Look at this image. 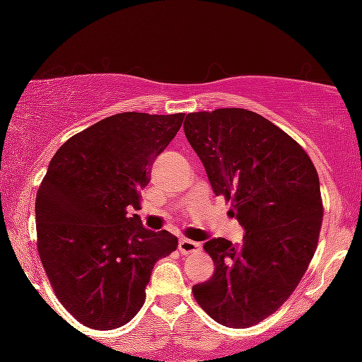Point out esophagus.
<instances>
[{
  "label": "esophagus",
  "instance_id": "1",
  "mask_svg": "<svg viewBox=\"0 0 362 362\" xmlns=\"http://www.w3.org/2000/svg\"><path fill=\"white\" fill-rule=\"evenodd\" d=\"M199 248H201V243L194 242V240H189V238H180V242H178V250L182 253H194L197 252Z\"/></svg>",
  "mask_w": 362,
  "mask_h": 362
}]
</instances>
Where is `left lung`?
<instances>
[{
	"instance_id": "8db88e82",
	"label": "left lung",
	"mask_w": 362,
	"mask_h": 362,
	"mask_svg": "<svg viewBox=\"0 0 362 362\" xmlns=\"http://www.w3.org/2000/svg\"><path fill=\"white\" fill-rule=\"evenodd\" d=\"M184 131L214 194L231 201L228 214L245 228L242 243H204L216 269L194 298L221 325L248 328L284 305L313 259L318 173L296 141L252 110L192 112Z\"/></svg>"
}]
</instances>
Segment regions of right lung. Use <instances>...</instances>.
Returning a JSON list of instances; mask_svg holds the SVG:
<instances>
[{"label": "right lung", "instance_id": "obj_1", "mask_svg": "<svg viewBox=\"0 0 362 362\" xmlns=\"http://www.w3.org/2000/svg\"><path fill=\"white\" fill-rule=\"evenodd\" d=\"M184 117L110 115L49 163L35 199L37 250L57 300L85 327L114 330L134 318L156 260L177 248V236L146 230L127 207H139L149 165Z\"/></svg>", "mask_w": 362, "mask_h": 362}]
</instances>
